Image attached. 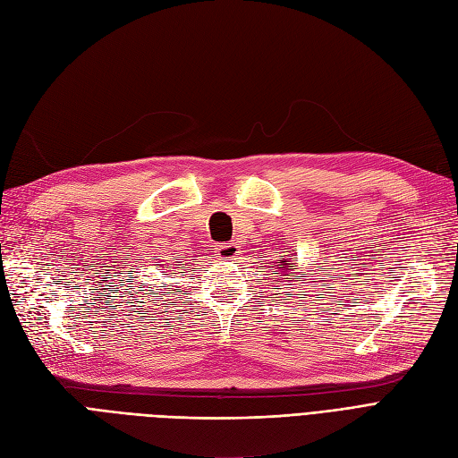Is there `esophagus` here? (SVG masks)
Segmentation results:
<instances>
[{
  "mask_svg": "<svg viewBox=\"0 0 458 458\" xmlns=\"http://www.w3.org/2000/svg\"><path fill=\"white\" fill-rule=\"evenodd\" d=\"M241 254V246L237 242H225L216 246V256L219 259H234Z\"/></svg>",
  "mask_w": 458,
  "mask_h": 458,
  "instance_id": "obj_1",
  "label": "esophagus"
}]
</instances>
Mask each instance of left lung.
Wrapping results in <instances>:
<instances>
[{"label":"left lung","instance_id":"8db88e82","mask_svg":"<svg viewBox=\"0 0 458 458\" xmlns=\"http://www.w3.org/2000/svg\"><path fill=\"white\" fill-rule=\"evenodd\" d=\"M276 263H279V266H281V267H276V269L281 271V275H279L281 279H283V275H286L290 269H298L294 259H284V258H281V259H276ZM301 275H303V273H301Z\"/></svg>","mask_w":458,"mask_h":458}]
</instances>
